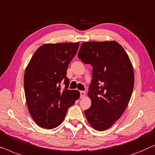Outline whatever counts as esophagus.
<instances>
[{"label": "esophagus", "instance_id": "1", "mask_svg": "<svg viewBox=\"0 0 155 155\" xmlns=\"http://www.w3.org/2000/svg\"><path fill=\"white\" fill-rule=\"evenodd\" d=\"M80 95H81V97L83 98V97H84L85 96H86V92H85V91H81Z\"/></svg>", "mask_w": 155, "mask_h": 155}]
</instances>
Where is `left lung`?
Returning <instances> with one entry per match:
<instances>
[{
    "label": "left lung",
    "mask_w": 155,
    "mask_h": 155,
    "mask_svg": "<svg viewBox=\"0 0 155 155\" xmlns=\"http://www.w3.org/2000/svg\"><path fill=\"white\" fill-rule=\"evenodd\" d=\"M78 58L93 66L88 92L91 106L85 110V116L95 130H107L120 118L129 103L134 86L132 63L115 41L82 43Z\"/></svg>",
    "instance_id": "left-lung-1"
}]
</instances>
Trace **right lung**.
Masks as SVG:
<instances>
[{"label":"right lung","mask_w":155,"mask_h":155,"mask_svg":"<svg viewBox=\"0 0 155 155\" xmlns=\"http://www.w3.org/2000/svg\"><path fill=\"white\" fill-rule=\"evenodd\" d=\"M79 43H45L36 50L26 67L24 86L29 114L37 125L52 129L60 125L69 107L80 97L77 90L67 88L68 65ZM64 82L65 88L61 90Z\"/></svg>","instance_id":"obj_1"}]
</instances>
